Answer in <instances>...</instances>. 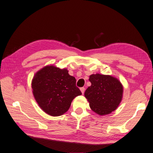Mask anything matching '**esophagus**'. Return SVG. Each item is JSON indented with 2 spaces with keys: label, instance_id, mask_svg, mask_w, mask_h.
Segmentation results:
<instances>
[{
  "label": "esophagus",
  "instance_id": "obj_1",
  "mask_svg": "<svg viewBox=\"0 0 153 153\" xmlns=\"http://www.w3.org/2000/svg\"><path fill=\"white\" fill-rule=\"evenodd\" d=\"M80 91H81V93L83 94H84V92H85V88L84 87H81V88H80Z\"/></svg>",
  "mask_w": 153,
  "mask_h": 153
}]
</instances>
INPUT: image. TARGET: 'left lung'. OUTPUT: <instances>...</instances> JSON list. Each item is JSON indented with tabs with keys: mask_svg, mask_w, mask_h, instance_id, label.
Instances as JSON below:
<instances>
[{
	"mask_svg": "<svg viewBox=\"0 0 153 153\" xmlns=\"http://www.w3.org/2000/svg\"><path fill=\"white\" fill-rule=\"evenodd\" d=\"M91 86L85 92L90 107L100 116L109 114L122 100L123 87L118 79L110 75L96 74L89 76Z\"/></svg>",
	"mask_w": 153,
	"mask_h": 153,
	"instance_id": "1",
	"label": "left lung"
}]
</instances>
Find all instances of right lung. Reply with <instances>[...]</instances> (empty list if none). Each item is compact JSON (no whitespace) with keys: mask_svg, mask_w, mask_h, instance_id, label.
<instances>
[{"mask_svg":"<svg viewBox=\"0 0 153 153\" xmlns=\"http://www.w3.org/2000/svg\"><path fill=\"white\" fill-rule=\"evenodd\" d=\"M76 78L66 68L47 65L37 71L32 81V92L42 110L52 116H61L68 111L72 100L81 95Z\"/></svg>","mask_w":153,"mask_h":153,"instance_id":"1","label":"right lung"}]
</instances>
